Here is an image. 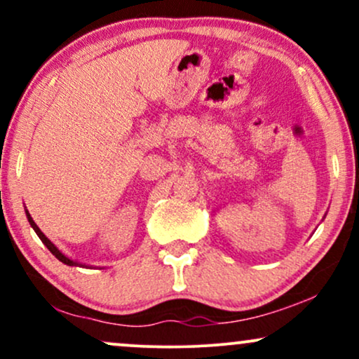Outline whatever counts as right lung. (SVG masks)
Segmentation results:
<instances>
[{"mask_svg":"<svg viewBox=\"0 0 359 359\" xmlns=\"http://www.w3.org/2000/svg\"><path fill=\"white\" fill-rule=\"evenodd\" d=\"M27 217H28V222H30V224H32V228L35 229V233L39 234V238H40V240H42L43 245L47 246L48 251H50L52 255H55V258H57V259H60L62 263H65V265H69V266H76V265H79V263H77V262H72V259H69L67 257H64V255H62L60 251L55 248V245H53V243H52L50 240H48V238L45 236V234H43L42 231H40V228H39V226L35 224V221L32 219V216H30V214H28V211H27Z\"/></svg>","mask_w":359,"mask_h":359,"instance_id":"obj_1","label":"right lung"}]
</instances>
